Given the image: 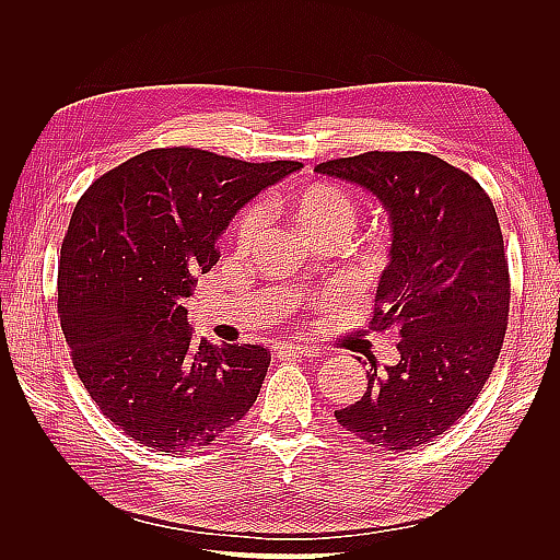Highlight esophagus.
Returning <instances> with one entry per match:
<instances>
[{
  "mask_svg": "<svg viewBox=\"0 0 560 560\" xmlns=\"http://www.w3.org/2000/svg\"><path fill=\"white\" fill-rule=\"evenodd\" d=\"M278 352L282 358H319V348L303 346V343H282L278 346Z\"/></svg>",
  "mask_w": 560,
  "mask_h": 560,
  "instance_id": "esophagus-1",
  "label": "esophagus"
}]
</instances>
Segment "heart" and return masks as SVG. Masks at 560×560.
<instances>
[{
    "label": "heart",
    "mask_w": 560,
    "mask_h": 560,
    "mask_svg": "<svg viewBox=\"0 0 560 560\" xmlns=\"http://www.w3.org/2000/svg\"><path fill=\"white\" fill-rule=\"evenodd\" d=\"M276 206L292 217L296 226L306 233L311 243L319 241H343L358 222L354 200L329 182H313L299 191L276 198ZM261 214L257 208L245 210L233 224V241L238 247H247L259 231Z\"/></svg>",
    "instance_id": "1"
}]
</instances>
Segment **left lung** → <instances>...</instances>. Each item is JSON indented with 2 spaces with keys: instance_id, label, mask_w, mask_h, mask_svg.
Segmentation results:
<instances>
[{
  "instance_id": "left-lung-1",
  "label": "left lung",
  "mask_w": 560,
  "mask_h": 560,
  "mask_svg": "<svg viewBox=\"0 0 560 560\" xmlns=\"http://www.w3.org/2000/svg\"><path fill=\"white\" fill-rule=\"evenodd\" d=\"M315 173L366 189L393 231L371 327H395L399 362L366 371L338 425L383 451H411L467 413L493 371L510 315V268L481 184L422 151H366Z\"/></svg>"
}]
</instances>
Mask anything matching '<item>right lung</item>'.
Here are the masks:
<instances>
[{
    "label": "right lung",
    "instance_id": "obj_1",
    "mask_svg": "<svg viewBox=\"0 0 560 560\" xmlns=\"http://www.w3.org/2000/svg\"><path fill=\"white\" fill-rule=\"evenodd\" d=\"M296 171V161L151 149L77 202L58 266L60 327L83 387L138 444L202 448L257 401L270 352L196 341L182 301L217 264L238 210Z\"/></svg>",
    "mask_w": 560,
    "mask_h": 560
}]
</instances>
